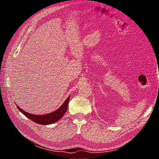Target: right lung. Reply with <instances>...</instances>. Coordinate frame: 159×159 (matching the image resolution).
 <instances>
[{
  "label": "right lung",
  "mask_w": 159,
  "mask_h": 159,
  "mask_svg": "<svg viewBox=\"0 0 159 159\" xmlns=\"http://www.w3.org/2000/svg\"><path fill=\"white\" fill-rule=\"evenodd\" d=\"M69 98L70 97H69V98L66 99V101L64 102V104L57 110V111L45 115H34L24 111V110L20 108L18 106H17V107L24 115L26 116V117L29 118V119L32 120V121L41 125H48L55 122H57V120H60V118L63 116L64 114L66 112L67 109H68Z\"/></svg>",
  "instance_id": "add662e5"
}]
</instances>
